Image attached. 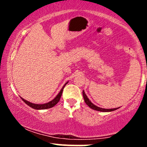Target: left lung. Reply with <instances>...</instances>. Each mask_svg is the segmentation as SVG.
<instances>
[{
    "label": "left lung",
    "mask_w": 147,
    "mask_h": 147,
    "mask_svg": "<svg viewBox=\"0 0 147 147\" xmlns=\"http://www.w3.org/2000/svg\"><path fill=\"white\" fill-rule=\"evenodd\" d=\"M82 94H83V97H84V100L85 102V103L87 104V106L90 107L91 109H94V110H97V111H100V112H112V111H115L116 109H119V107L117 108H114V109H104V108H101V107H99L96 106L94 105V104L92 103L91 101L88 99L87 96L86 95L85 92H84V90L82 91Z\"/></svg>",
    "instance_id": "1"
}]
</instances>
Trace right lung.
Masks as SVG:
<instances>
[{"instance_id":"add662e5","label":"right lung","mask_w":147,"mask_h":147,"mask_svg":"<svg viewBox=\"0 0 147 147\" xmlns=\"http://www.w3.org/2000/svg\"><path fill=\"white\" fill-rule=\"evenodd\" d=\"M67 84V82H66L65 84V85L63 86V88L61 89V90L60 91V92L58 93V94H57V96H56L55 97L54 99H53L52 101L47 102V103H45V104H34V103H31V102L27 101V100H24L23 98H22V100H23V102H25V103L26 104V105H28V106L30 107H32V109H49V108H51V107H53L55 106V105H57V103L60 101V97H61V95L62 94H63V89H64L65 86L66 85V84Z\"/></svg>"}]
</instances>
